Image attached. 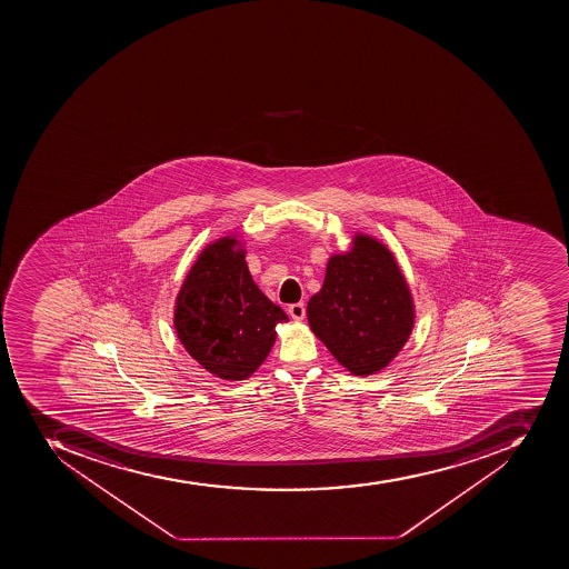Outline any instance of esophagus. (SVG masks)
Instances as JSON below:
<instances>
[{
    "instance_id": "34e87169",
    "label": "esophagus",
    "mask_w": 569,
    "mask_h": 569,
    "mask_svg": "<svg viewBox=\"0 0 569 569\" xmlns=\"http://www.w3.org/2000/svg\"><path fill=\"white\" fill-rule=\"evenodd\" d=\"M288 313H290V317L293 318V320H305L306 317V306L302 305V302H297V305H291L290 308H288Z\"/></svg>"
}]
</instances>
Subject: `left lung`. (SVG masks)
I'll return each mask as SVG.
<instances>
[{"label": "left lung", "instance_id": "obj_1", "mask_svg": "<svg viewBox=\"0 0 569 569\" xmlns=\"http://www.w3.org/2000/svg\"><path fill=\"white\" fill-rule=\"evenodd\" d=\"M311 331L353 376H371L402 350L415 323L408 282L385 243L356 234L331 256L322 290L308 302Z\"/></svg>", "mask_w": 569, "mask_h": 569}]
</instances>
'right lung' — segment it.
Instances as JSON below:
<instances>
[{"instance_id":"add662e5","label":"right lung","mask_w":569,"mask_h":569,"mask_svg":"<svg viewBox=\"0 0 569 569\" xmlns=\"http://www.w3.org/2000/svg\"><path fill=\"white\" fill-rule=\"evenodd\" d=\"M288 317L256 287L237 237L210 243L176 299L174 327L187 352L226 381L251 377Z\"/></svg>"}]
</instances>
